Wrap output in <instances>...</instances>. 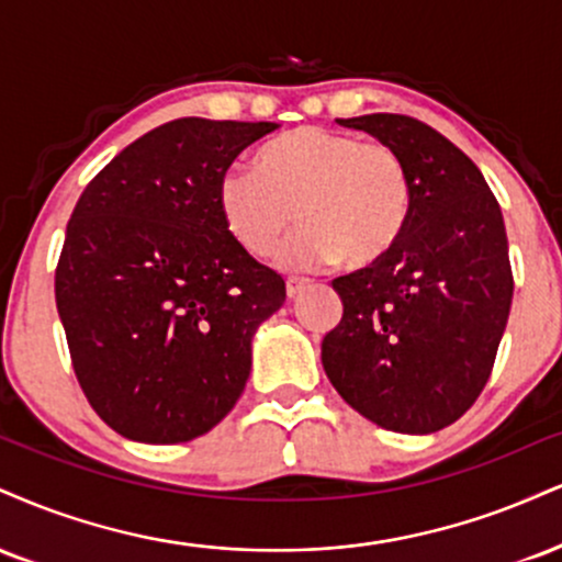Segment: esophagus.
<instances>
[{
  "instance_id": "obj_1",
  "label": "esophagus",
  "mask_w": 562,
  "mask_h": 562,
  "mask_svg": "<svg viewBox=\"0 0 562 562\" xmlns=\"http://www.w3.org/2000/svg\"><path fill=\"white\" fill-rule=\"evenodd\" d=\"M308 288V280H303V277H290L285 282V290H288V299H299L303 290Z\"/></svg>"
}]
</instances>
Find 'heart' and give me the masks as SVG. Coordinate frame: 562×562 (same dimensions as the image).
I'll return each instance as SVG.
<instances>
[{
    "mask_svg": "<svg viewBox=\"0 0 562 562\" xmlns=\"http://www.w3.org/2000/svg\"><path fill=\"white\" fill-rule=\"evenodd\" d=\"M256 170L233 167L216 186L222 225L246 254L269 259L295 225L288 267L342 259L367 267L387 256L411 216V175L387 144L329 127L288 131L256 151Z\"/></svg>",
    "mask_w": 562,
    "mask_h": 562,
    "instance_id": "1",
    "label": "heart"
}]
</instances>
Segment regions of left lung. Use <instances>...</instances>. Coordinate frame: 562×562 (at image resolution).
<instances>
[{
  "label": "left lung",
  "mask_w": 562,
  "mask_h": 562,
  "mask_svg": "<svg viewBox=\"0 0 562 562\" xmlns=\"http://www.w3.org/2000/svg\"><path fill=\"white\" fill-rule=\"evenodd\" d=\"M401 154L411 216L387 256L333 280L342 319L322 340L333 387L376 427L429 435L482 395L513 301L508 235L484 175L405 114L337 120Z\"/></svg>",
  "instance_id": "8db88e82"
}]
</instances>
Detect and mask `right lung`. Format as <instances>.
Instances as JSON below:
<instances>
[{
	"instance_id": "add662e5",
	"label": "right lung",
	"mask_w": 562,
	"mask_h": 562,
	"mask_svg": "<svg viewBox=\"0 0 562 562\" xmlns=\"http://www.w3.org/2000/svg\"><path fill=\"white\" fill-rule=\"evenodd\" d=\"M274 127L172 120L80 193L54 299L80 390L117 435L188 442L238 403L251 337L285 303V280L229 238L216 186Z\"/></svg>"
}]
</instances>
